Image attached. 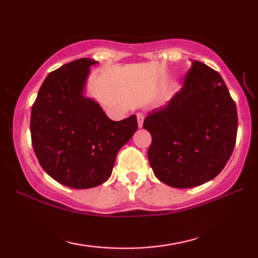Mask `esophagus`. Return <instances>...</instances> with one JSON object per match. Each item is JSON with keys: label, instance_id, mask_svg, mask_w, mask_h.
Masks as SVG:
<instances>
[{"label": "esophagus", "instance_id": "34e87169", "mask_svg": "<svg viewBox=\"0 0 258 258\" xmlns=\"http://www.w3.org/2000/svg\"><path fill=\"white\" fill-rule=\"evenodd\" d=\"M137 118H138V125L139 127H142V124H143V119H145V115L143 113H137Z\"/></svg>", "mask_w": 258, "mask_h": 258}]
</instances>
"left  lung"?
<instances>
[{"label": "left lung", "mask_w": 258, "mask_h": 258, "mask_svg": "<svg viewBox=\"0 0 258 258\" xmlns=\"http://www.w3.org/2000/svg\"><path fill=\"white\" fill-rule=\"evenodd\" d=\"M143 128L156 177L173 187H194L217 176L237 140V107L220 74L192 61L183 86L163 107L149 112Z\"/></svg>", "instance_id": "obj_1"}]
</instances>
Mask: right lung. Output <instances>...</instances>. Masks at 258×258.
I'll return each instance as SVG.
<instances>
[{
    "label": "right lung",
    "mask_w": 258,
    "mask_h": 258,
    "mask_svg": "<svg viewBox=\"0 0 258 258\" xmlns=\"http://www.w3.org/2000/svg\"><path fill=\"white\" fill-rule=\"evenodd\" d=\"M82 58L51 72L32 107L30 135L42 168L61 184L89 189L111 175L116 156L138 130L137 116L113 121L83 95L90 66Z\"/></svg>",
    "instance_id": "right-lung-1"
}]
</instances>
